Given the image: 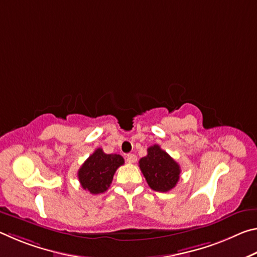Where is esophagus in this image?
Returning <instances> with one entry per match:
<instances>
[{
	"label": "esophagus",
	"mask_w": 257,
	"mask_h": 257,
	"mask_svg": "<svg viewBox=\"0 0 257 257\" xmlns=\"http://www.w3.org/2000/svg\"><path fill=\"white\" fill-rule=\"evenodd\" d=\"M127 161L129 163H135L137 161V156L135 154H128L127 155Z\"/></svg>",
	"instance_id": "1"
}]
</instances>
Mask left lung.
<instances>
[{
  "label": "left lung",
  "mask_w": 257,
  "mask_h": 257,
  "mask_svg": "<svg viewBox=\"0 0 257 257\" xmlns=\"http://www.w3.org/2000/svg\"><path fill=\"white\" fill-rule=\"evenodd\" d=\"M139 168L152 189L161 193L175 188L180 178V165L159 145L147 149V155L139 160Z\"/></svg>",
  "instance_id": "8db88e82"
}]
</instances>
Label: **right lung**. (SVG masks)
<instances>
[{
	"label": "right lung",
	"instance_id": "obj_1",
	"mask_svg": "<svg viewBox=\"0 0 257 257\" xmlns=\"http://www.w3.org/2000/svg\"><path fill=\"white\" fill-rule=\"evenodd\" d=\"M124 160L119 154H105L97 149L87 159L78 171V179L82 188L90 194L104 193L113 180V176Z\"/></svg>",
	"mask_w": 257,
	"mask_h": 257
}]
</instances>
